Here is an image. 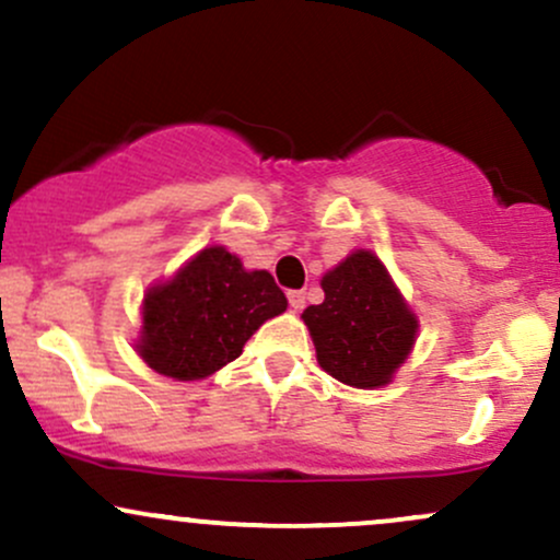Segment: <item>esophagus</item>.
<instances>
[{
  "mask_svg": "<svg viewBox=\"0 0 560 560\" xmlns=\"http://www.w3.org/2000/svg\"><path fill=\"white\" fill-rule=\"evenodd\" d=\"M287 298H289V305H292L294 311H302V307H305V292H302V289H292Z\"/></svg>",
  "mask_w": 560,
  "mask_h": 560,
  "instance_id": "esophagus-1",
  "label": "esophagus"
}]
</instances>
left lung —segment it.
Wrapping results in <instances>:
<instances>
[{"mask_svg": "<svg viewBox=\"0 0 560 560\" xmlns=\"http://www.w3.org/2000/svg\"><path fill=\"white\" fill-rule=\"evenodd\" d=\"M324 302L305 307L318 365L358 389L392 382L416 342L419 320L384 262L355 249L320 279Z\"/></svg>", "mask_w": 560, "mask_h": 560, "instance_id": "8db88e82", "label": "left lung"}]
</instances>
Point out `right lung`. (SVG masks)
Listing matches in <instances>:
<instances>
[{
	"label": "right lung",
	"mask_w": 560,
	"mask_h": 560,
	"mask_svg": "<svg viewBox=\"0 0 560 560\" xmlns=\"http://www.w3.org/2000/svg\"><path fill=\"white\" fill-rule=\"evenodd\" d=\"M287 298L268 271H244L226 247H205L173 279L147 289L139 355L158 374L197 382L242 355Z\"/></svg>",
	"instance_id": "right-lung-1"
}]
</instances>
